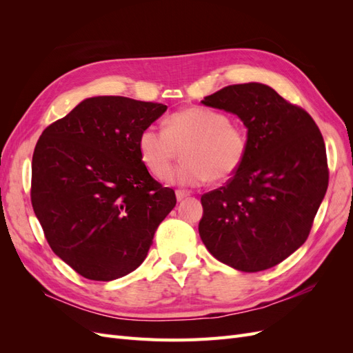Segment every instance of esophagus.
Masks as SVG:
<instances>
[{
	"instance_id": "34e87169",
	"label": "esophagus",
	"mask_w": 353,
	"mask_h": 353,
	"mask_svg": "<svg viewBox=\"0 0 353 353\" xmlns=\"http://www.w3.org/2000/svg\"><path fill=\"white\" fill-rule=\"evenodd\" d=\"M175 194H176V200H178V201L187 199V196H188V193H185V191H183V190H176Z\"/></svg>"
}]
</instances>
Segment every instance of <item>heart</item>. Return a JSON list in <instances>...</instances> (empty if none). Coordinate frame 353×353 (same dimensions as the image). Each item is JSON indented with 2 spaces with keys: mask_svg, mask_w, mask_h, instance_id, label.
Returning <instances> with one entry per match:
<instances>
[{
  "mask_svg": "<svg viewBox=\"0 0 353 353\" xmlns=\"http://www.w3.org/2000/svg\"><path fill=\"white\" fill-rule=\"evenodd\" d=\"M185 147V162L166 175L168 183L199 187L206 181L223 183L236 175L249 153V137L243 126L208 108H191L170 114L165 128L150 125L138 137L143 163L163 178L168 166Z\"/></svg>",
  "mask_w": 353,
  "mask_h": 353,
  "instance_id": "1",
  "label": "heart"
}]
</instances>
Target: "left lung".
<instances>
[{"instance_id": "obj_1", "label": "left lung", "mask_w": 353, "mask_h": 353, "mask_svg": "<svg viewBox=\"0 0 353 353\" xmlns=\"http://www.w3.org/2000/svg\"><path fill=\"white\" fill-rule=\"evenodd\" d=\"M237 114L249 153L227 185L201 196V241L243 272L279 265L306 241L328 187L321 131L306 110L268 85H228L201 101Z\"/></svg>"}]
</instances>
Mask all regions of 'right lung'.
<instances>
[{"instance_id": "obj_1", "label": "right lung", "mask_w": 353, "mask_h": 353, "mask_svg": "<svg viewBox=\"0 0 353 353\" xmlns=\"http://www.w3.org/2000/svg\"><path fill=\"white\" fill-rule=\"evenodd\" d=\"M166 105L91 97L47 126L32 157L30 201L61 261L94 281L140 266L175 191L148 174L138 137Z\"/></svg>"}]
</instances>
